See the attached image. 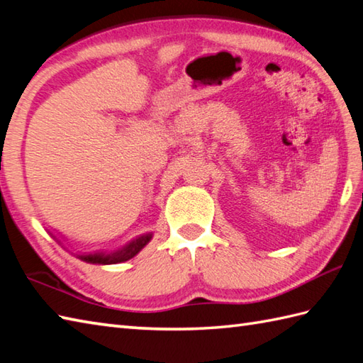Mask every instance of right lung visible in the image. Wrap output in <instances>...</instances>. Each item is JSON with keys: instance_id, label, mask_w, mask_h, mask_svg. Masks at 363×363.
I'll use <instances>...</instances> for the list:
<instances>
[{"instance_id": "add662e5", "label": "right lung", "mask_w": 363, "mask_h": 363, "mask_svg": "<svg viewBox=\"0 0 363 363\" xmlns=\"http://www.w3.org/2000/svg\"><path fill=\"white\" fill-rule=\"evenodd\" d=\"M151 240V234L138 237L137 240L125 246L121 251L113 252V254H87V256H78V259L87 262V264H95V265H109V264H120V262H126L133 259L135 254L140 251L143 246Z\"/></svg>"}]
</instances>
